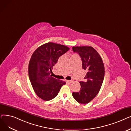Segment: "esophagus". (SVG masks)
I'll return each mask as SVG.
<instances>
[{
	"instance_id": "1",
	"label": "esophagus",
	"mask_w": 131,
	"mask_h": 131,
	"mask_svg": "<svg viewBox=\"0 0 131 131\" xmlns=\"http://www.w3.org/2000/svg\"><path fill=\"white\" fill-rule=\"evenodd\" d=\"M66 82L69 83H71L73 82V81H72V80H66Z\"/></svg>"
}]
</instances>
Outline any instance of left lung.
I'll use <instances>...</instances> for the list:
<instances>
[{
    "label": "left lung",
    "mask_w": 131,
    "mask_h": 131,
    "mask_svg": "<svg viewBox=\"0 0 131 131\" xmlns=\"http://www.w3.org/2000/svg\"><path fill=\"white\" fill-rule=\"evenodd\" d=\"M72 49L81 57L82 69L87 71L84 77L86 81L80 82V90L73 92L72 95L79 103L87 104L96 97L103 83L104 64L97 51L92 47H73Z\"/></svg>",
    "instance_id": "8db88e82"
}]
</instances>
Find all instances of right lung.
Returning a JSON list of instances; mask_svg holds the SVG:
<instances>
[{"instance_id":"add662e5","label":"right lung","mask_w":131,"mask_h":131,"mask_svg":"<svg viewBox=\"0 0 131 131\" xmlns=\"http://www.w3.org/2000/svg\"><path fill=\"white\" fill-rule=\"evenodd\" d=\"M70 48L64 45L49 42L38 47L32 54L28 66V74L36 95L44 101L57 96L65 82L50 75L53 66L60 57Z\"/></svg>"}]
</instances>
